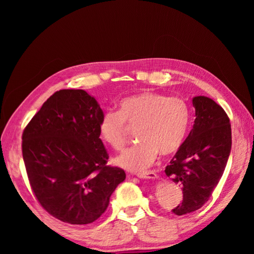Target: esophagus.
<instances>
[{
  "label": "esophagus",
  "mask_w": 254,
  "mask_h": 254,
  "mask_svg": "<svg viewBox=\"0 0 254 254\" xmlns=\"http://www.w3.org/2000/svg\"><path fill=\"white\" fill-rule=\"evenodd\" d=\"M139 178H149V179H156L158 176L154 173L153 170H148V171H141V173L135 174Z\"/></svg>",
  "instance_id": "esophagus-1"
}]
</instances>
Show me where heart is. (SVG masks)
<instances>
[{"mask_svg": "<svg viewBox=\"0 0 254 254\" xmlns=\"http://www.w3.org/2000/svg\"><path fill=\"white\" fill-rule=\"evenodd\" d=\"M191 111L180 97L145 91L123 98L119 111H110L100 121L103 140L114 150L127 143L128 127H137L140 142L118 157L119 166L128 170H142L156 160L175 154L183 147L190 127Z\"/></svg>", "mask_w": 254, "mask_h": 254, "instance_id": "obj_1", "label": "heart"}]
</instances>
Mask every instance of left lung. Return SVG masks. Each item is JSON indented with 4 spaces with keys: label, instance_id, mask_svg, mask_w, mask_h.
<instances>
[{
    "label": "left lung",
    "instance_id": "left-lung-1",
    "mask_svg": "<svg viewBox=\"0 0 254 254\" xmlns=\"http://www.w3.org/2000/svg\"><path fill=\"white\" fill-rule=\"evenodd\" d=\"M194 127L165 173L183 189V201L173 209L185 215L199 209L212 196L224 173L232 147L230 119L221 105L205 96L192 98Z\"/></svg>",
    "mask_w": 254,
    "mask_h": 254
}]
</instances>
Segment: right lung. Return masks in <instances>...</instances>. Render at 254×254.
Listing matches in <instances>:
<instances>
[{"label":"right lung","instance_id":"right-lung-1","mask_svg":"<svg viewBox=\"0 0 254 254\" xmlns=\"http://www.w3.org/2000/svg\"><path fill=\"white\" fill-rule=\"evenodd\" d=\"M103 113L83 89L53 94L24 127L22 156L38 203L69 224L96 221L126 173L107 165L100 139Z\"/></svg>","mask_w":254,"mask_h":254}]
</instances>
